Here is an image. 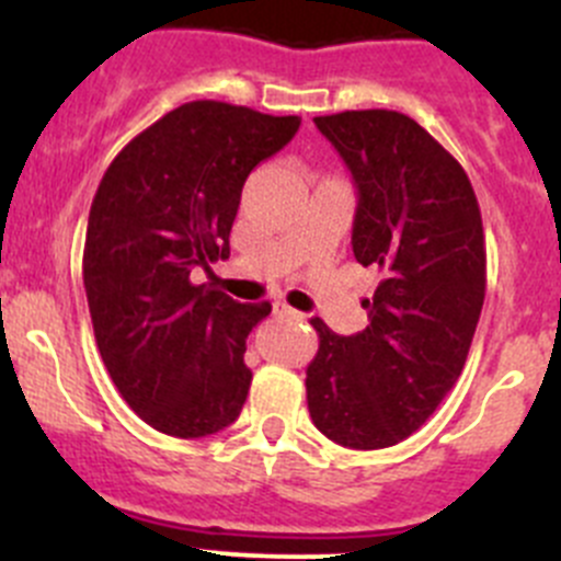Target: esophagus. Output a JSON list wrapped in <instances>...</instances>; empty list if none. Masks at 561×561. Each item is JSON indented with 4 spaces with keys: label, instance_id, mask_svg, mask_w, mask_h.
Masks as SVG:
<instances>
[{
    "label": "esophagus",
    "instance_id": "esophagus-1",
    "mask_svg": "<svg viewBox=\"0 0 561 561\" xmlns=\"http://www.w3.org/2000/svg\"><path fill=\"white\" fill-rule=\"evenodd\" d=\"M274 314H279V317H304L301 312H296V309L287 307L285 301H274Z\"/></svg>",
    "mask_w": 561,
    "mask_h": 561
}]
</instances>
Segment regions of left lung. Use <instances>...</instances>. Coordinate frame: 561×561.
Instances as JSON below:
<instances>
[{
	"mask_svg": "<svg viewBox=\"0 0 561 561\" xmlns=\"http://www.w3.org/2000/svg\"><path fill=\"white\" fill-rule=\"evenodd\" d=\"M314 124L358 186L353 254L380 271V285L355 336L312 320L309 415L344 448H390L461 375L485 298L483 219L463 168L415 118L375 107Z\"/></svg>",
	"mask_w": 561,
	"mask_h": 561,
	"instance_id": "1",
	"label": "left lung"
}]
</instances>
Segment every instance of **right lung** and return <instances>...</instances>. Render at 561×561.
<instances>
[{
    "label": "right lung",
    "mask_w": 561,
    "mask_h": 561,
    "mask_svg": "<svg viewBox=\"0 0 561 561\" xmlns=\"http://www.w3.org/2000/svg\"><path fill=\"white\" fill-rule=\"evenodd\" d=\"M298 127L195 100L135 135L100 181L83 247L89 314L113 386L157 432L208 437L244 407L247 336L271 304H239L190 274L230 257L247 175Z\"/></svg>",
    "instance_id": "add662e5"
}]
</instances>
